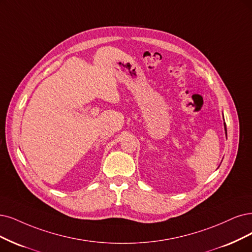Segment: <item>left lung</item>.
Listing matches in <instances>:
<instances>
[{"mask_svg": "<svg viewBox=\"0 0 252 252\" xmlns=\"http://www.w3.org/2000/svg\"><path fill=\"white\" fill-rule=\"evenodd\" d=\"M224 128H225V134H226V126H225V123H224Z\"/></svg>", "mask_w": 252, "mask_h": 252, "instance_id": "left-lung-1", "label": "left lung"}]
</instances>
